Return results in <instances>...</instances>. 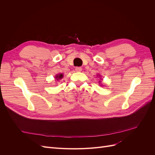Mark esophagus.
<instances>
[{
    "label": "esophagus",
    "instance_id": "obj_1",
    "mask_svg": "<svg viewBox=\"0 0 155 155\" xmlns=\"http://www.w3.org/2000/svg\"><path fill=\"white\" fill-rule=\"evenodd\" d=\"M75 70H76V72H81L82 70V68L80 67H76V68H75Z\"/></svg>",
    "mask_w": 155,
    "mask_h": 155
}]
</instances>
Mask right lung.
Masks as SVG:
<instances>
[{
	"label": "right lung",
	"instance_id": "1",
	"mask_svg": "<svg viewBox=\"0 0 155 155\" xmlns=\"http://www.w3.org/2000/svg\"><path fill=\"white\" fill-rule=\"evenodd\" d=\"M63 74H59V75H58V76H56L55 78H56V79H61L62 78H63Z\"/></svg>",
	"mask_w": 155,
	"mask_h": 155
}]
</instances>
